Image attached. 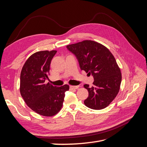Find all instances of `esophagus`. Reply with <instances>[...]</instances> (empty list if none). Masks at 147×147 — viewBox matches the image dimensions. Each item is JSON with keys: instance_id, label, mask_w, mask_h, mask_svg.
Instances as JSON below:
<instances>
[{"instance_id": "34e87169", "label": "esophagus", "mask_w": 147, "mask_h": 147, "mask_svg": "<svg viewBox=\"0 0 147 147\" xmlns=\"http://www.w3.org/2000/svg\"><path fill=\"white\" fill-rule=\"evenodd\" d=\"M79 88V86H70V90H77Z\"/></svg>"}]
</instances>
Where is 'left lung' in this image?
<instances>
[{
  "label": "left lung",
  "instance_id": "8db88e82",
  "mask_svg": "<svg viewBox=\"0 0 147 147\" xmlns=\"http://www.w3.org/2000/svg\"><path fill=\"white\" fill-rule=\"evenodd\" d=\"M75 55L82 70L94 77V86L84 84L88 91L84 104L94 110L107 107L117 96L121 82V73L113 55L102 44L84 40L67 46Z\"/></svg>",
  "mask_w": 147,
  "mask_h": 147
}]
</instances>
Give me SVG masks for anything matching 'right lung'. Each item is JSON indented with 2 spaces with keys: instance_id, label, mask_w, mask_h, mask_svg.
I'll use <instances>...</instances> for the list:
<instances>
[{
  "instance_id": "1",
  "label": "right lung",
  "mask_w": 147,
  "mask_h": 147,
  "mask_svg": "<svg viewBox=\"0 0 147 147\" xmlns=\"http://www.w3.org/2000/svg\"><path fill=\"white\" fill-rule=\"evenodd\" d=\"M57 51H41L34 53L26 61L20 75V93L26 104L35 112L52 117L63 107L68 84L56 87L45 83L48 78L51 61Z\"/></svg>"
}]
</instances>
